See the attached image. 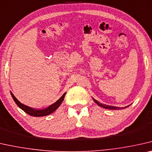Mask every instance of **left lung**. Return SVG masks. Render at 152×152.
<instances>
[{"instance_id":"1","label":"left lung","mask_w":152,"mask_h":152,"mask_svg":"<svg viewBox=\"0 0 152 152\" xmlns=\"http://www.w3.org/2000/svg\"><path fill=\"white\" fill-rule=\"evenodd\" d=\"M93 99H94V101L96 102L97 104L99 105V106H101V107L102 108H106V109H110V110H116V109H120V108H117V107H114V106H108V105H106V104H101L99 103L98 101H97L96 99H95L93 98ZM126 108V107H125Z\"/></svg>"}]
</instances>
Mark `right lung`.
Instances as JSON below:
<instances>
[{"label": "right lung", "mask_w": 152, "mask_h": 152, "mask_svg": "<svg viewBox=\"0 0 152 152\" xmlns=\"http://www.w3.org/2000/svg\"><path fill=\"white\" fill-rule=\"evenodd\" d=\"M11 94L15 104H16L19 106L22 110H23L24 112L27 113V114L33 117H42V116H46V115H48L50 114H51V113H53L54 111H55V110L58 108V106L61 104L63 99H64L66 93H65V94H63V96L56 102H54L52 105L48 106V108H45V109H39V110L34 109L33 108H31L28 106L23 104L20 102L18 100L17 98L13 96V94L11 92Z\"/></svg>", "instance_id": "1"}]
</instances>
